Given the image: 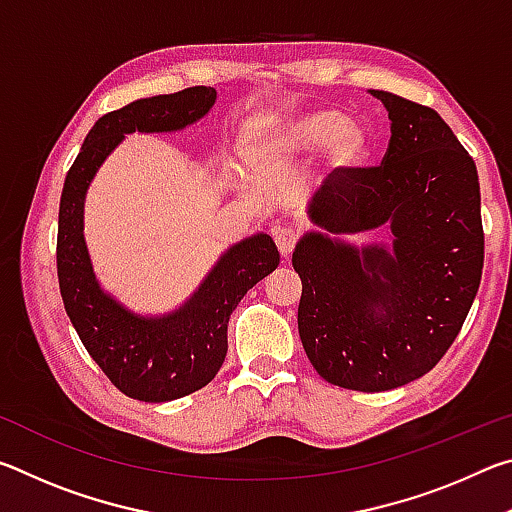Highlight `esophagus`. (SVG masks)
I'll use <instances>...</instances> for the list:
<instances>
[{
    "label": "esophagus",
    "mask_w": 512,
    "mask_h": 512,
    "mask_svg": "<svg viewBox=\"0 0 512 512\" xmlns=\"http://www.w3.org/2000/svg\"><path fill=\"white\" fill-rule=\"evenodd\" d=\"M273 239L277 244V250H280V255L289 257L298 244V232L293 228H287V225H282V228L273 230Z\"/></svg>",
    "instance_id": "obj_1"
}]
</instances>
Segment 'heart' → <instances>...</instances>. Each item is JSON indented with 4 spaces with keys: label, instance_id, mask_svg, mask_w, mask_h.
Segmentation results:
<instances>
[{
    "label": "heart",
    "instance_id": "obj_1",
    "mask_svg": "<svg viewBox=\"0 0 512 512\" xmlns=\"http://www.w3.org/2000/svg\"><path fill=\"white\" fill-rule=\"evenodd\" d=\"M268 149L282 158L325 153L327 167L334 173H350L368 162L372 144L363 126L348 121L334 108L296 112L264 131Z\"/></svg>",
    "mask_w": 512,
    "mask_h": 512
}]
</instances>
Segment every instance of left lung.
Returning <instances> with one entry per match:
<instances>
[{"label":"left lung","instance_id":"left-lung-1","mask_svg":"<svg viewBox=\"0 0 512 512\" xmlns=\"http://www.w3.org/2000/svg\"><path fill=\"white\" fill-rule=\"evenodd\" d=\"M391 119L381 167L332 173L293 250L298 332L311 366L350 391L404 386L461 332L483 271L479 173L436 110L370 90ZM388 227L391 247L344 241Z\"/></svg>","mask_w":512,"mask_h":512}]
</instances>
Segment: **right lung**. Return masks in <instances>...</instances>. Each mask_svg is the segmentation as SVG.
Here are the masks:
<instances>
[{
	"instance_id": "add662e5",
	"label": "right lung",
	"mask_w": 512,
	"mask_h": 512,
	"mask_svg": "<svg viewBox=\"0 0 512 512\" xmlns=\"http://www.w3.org/2000/svg\"><path fill=\"white\" fill-rule=\"evenodd\" d=\"M216 90L137 99L103 115L67 171L58 210V284L85 350L121 393L140 402H171L210 384L228 352V320L248 289L273 273L280 253L266 232L230 246L183 307L142 316L110 296L94 275L83 235L85 194L108 155L131 133H176L214 106Z\"/></svg>"
}]
</instances>
